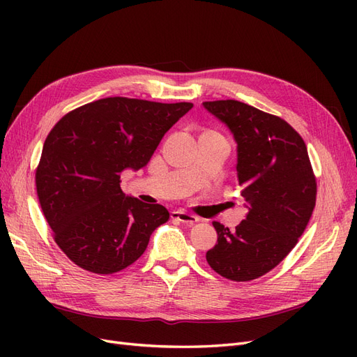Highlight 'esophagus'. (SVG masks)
<instances>
[{
  "label": "esophagus",
  "mask_w": 357,
  "mask_h": 357,
  "mask_svg": "<svg viewBox=\"0 0 357 357\" xmlns=\"http://www.w3.org/2000/svg\"><path fill=\"white\" fill-rule=\"evenodd\" d=\"M171 219H172V220H178V222L186 223V225H193V223H197V222L199 220V219L197 218V215L189 214V213L183 211V210L172 211V213H171Z\"/></svg>",
  "instance_id": "34e87169"
}]
</instances>
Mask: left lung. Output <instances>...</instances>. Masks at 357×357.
Masks as SVG:
<instances>
[{
	"label": "left lung",
	"mask_w": 357,
	"mask_h": 357,
	"mask_svg": "<svg viewBox=\"0 0 357 357\" xmlns=\"http://www.w3.org/2000/svg\"><path fill=\"white\" fill-rule=\"evenodd\" d=\"M202 105L234 135L236 181L248 210L234 231L213 223L218 244L205 257L222 277L250 282L296 245L314 210L316 178L304 139L283 119L235 100Z\"/></svg>",
	"instance_id": "1"
}]
</instances>
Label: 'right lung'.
I'll use <instances>...</instances> for the list:
<instances>
[{
  "instance_id": "1",
  "label": "right lung",
  "mask_w": 357,
  "mask_h": 357,
  "mask_svg": "<svg viewBox=\"0 0 357 357\" xmlns=\"http://www.w3.org/2000/svg\"><path fill=\"white\" fill-rule=\"evenodd\" d=\"M192 107L113 96L84 104L53 126L36 172L37 195L56 244L75 265L113 274L144 253L169 213L126 197L121 172L146 167Z\"/></svg>"
}]
</instances>
